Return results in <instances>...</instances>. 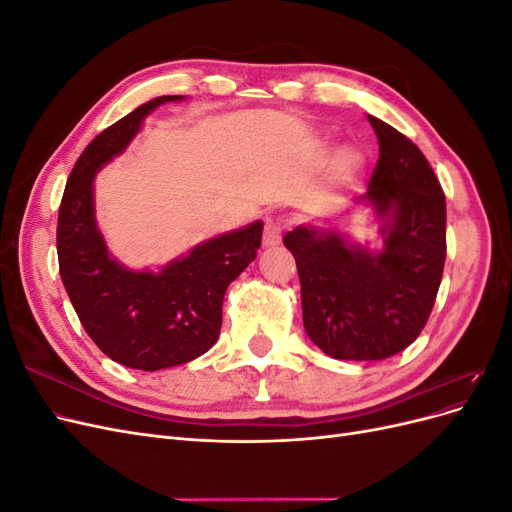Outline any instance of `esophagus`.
<instances>
[{
  "label": "esophagus",
  "mask_w": 512,
  "mask_h": 512,
  "mask_svg": "<svg viewBox=\"0 0 512 512\" xmlns=\"http://www.w3.org/2000/svg\"><path fill=\"white\" fill-rule=\"evenodd\" d=\"M282 232H284V222L282 220H267L265 232H262V243L267 247L277 245L282 241Z\"/></svg>",
  "instance_id": "1"
}]
</instances>
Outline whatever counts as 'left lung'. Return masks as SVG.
I'll return each instance as SVG.
<instances>
[{"instance_id": "obj_1", "label": "left lung", "mask_w": 512, "mask_h": 512, "mask_svg": "<svg viewBox=\"0 0 512 512\" xmlns=\"http://www.w3.org/2000/svg\"><path fill=\"white\" fill-rule=\"evenodd\" d=\"M367 119L380 158L363 198L384 218L382 252L312 226L284 237L297 260L305 331L342 361H382L406 350L429 320L446 260V200L436 173L408 136Z\"/></svg>"}]
</instances>
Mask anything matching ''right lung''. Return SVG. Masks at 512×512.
Returning a JSON list of instances; mask_svg holds the SVG:
<instances>
[{"mask_svg": "<svg viewBox=\"0 0 512 512\" xmlns=\"http://www.w3.org/2000/svg\"><path fill=\"white\" fill-rule=\"evenodd\" d=\"M160 96L91 141L68 177L57 218L59 275L83 329L121 365L143 371L183 365L205 354L222 329L230 282L256 258L262 222L215 237L160 273L123 269L106 252L94 218V175L121 153Z\"/></svg>", "mask_w": 512, "mask_h": 512, "instance_id": "obj_1", "label": "right lung"}]
</instances>
